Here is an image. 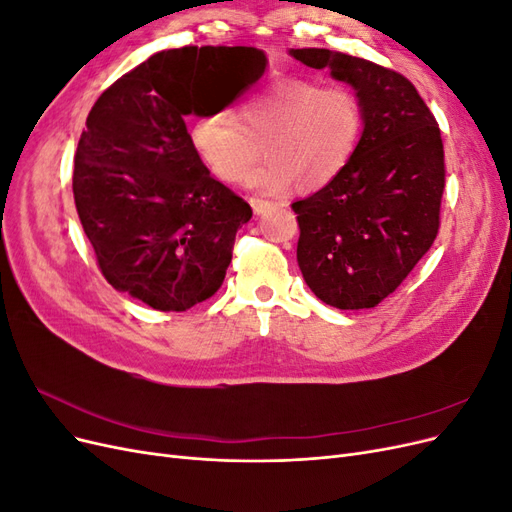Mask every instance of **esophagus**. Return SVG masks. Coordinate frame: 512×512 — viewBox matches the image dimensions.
<instances>
[{"mask_svg": "<svg viewBox=\"0 0 512 512\" xmlns=\"http://www.w3.org/2000/svg\"><path fill=\"white\" fill-rule=\"evenodd\" d=\"M250 205H252V209H254L256 215L267 213V211H271V209H275V207H284V205H277V203H271V200H262V198H252Z\"/></svg>", "mask_w": 512, "mask_h": 512, "instance_id": "34e87169", "label": "esophagus"}]
</instances>
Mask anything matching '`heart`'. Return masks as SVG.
<instances>
[{"label":"heart","instance_id":"obj_1","mask_svg":"<svg viewBox=\"0 0 512 512\" xmlns=\"http://www.w3.org/2000/svg\"><path fill=\"white\" fill-rule=\"evenodd\" d=\"M363 126L365 108L354 89L288 76L243 100L237 117L220 111L194 119L190 143L226 183L250 175L265 145L269 162L247 185L282 196L299 183L305 192L333 183L359 149Z\"/></svg>","mask_w":512,"mask_h":512}]
</instances>
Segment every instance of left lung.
I'll return each mask as SVG.
<instances>
[{
  "mask_svg": "<svg viewBox=\"0 0 512 512\" xmlns=\"http://www.w3.org/2000/svg\"><path fill=\"white\" fill-rule=\"evenodd\" d=\"M309 68H329L365 108L352 162L327 188L292 203L297 262L320 301L369 309L406 280L438 235L444 147L436 119L399 72L329 49H290Z\"/></svg>",
  "mask_w": 512,
  "mask_h": 512,
  "instance_id": "obj_1",
  "label": "left lung"
}]
</instances>
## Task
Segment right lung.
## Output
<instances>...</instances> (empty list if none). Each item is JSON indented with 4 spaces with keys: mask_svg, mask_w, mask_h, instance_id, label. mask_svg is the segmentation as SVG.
<instances>
[{
    "mask_svg": "<svg viewBox=\"0 0 512 512\" xmlns=\"http://www.w3.org/2000/svg\"><path fill=\"white\" fill-rule=\"evenodd\" d=\"M267 55L254 46H183L123 74L89 111L74 156L79 220L106 282L160 312L213 297L252 209L209 175L190 143V79L213 100L256 83Z\"/></svg>",
    "mask_w": 512,
    "mask_h": 512,
    "instance_id": "1",
    "label": "right lung"
}]
</instances>
